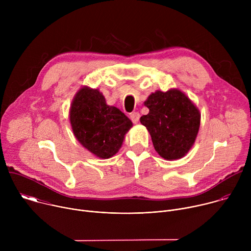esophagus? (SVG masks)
<instances>
[{
	"instance_id": "esophagus-1",
	"label": "esophagus",
	"mask_w": 251,
	"mask_h": 251,
	"mask_svg": "<svg viewBox=\"0 0 251 251\" xmlns=\"http://www.w3.org/2000/svg\"><path fill=\"white\" fill-rule=\"evenodd\" d=\"M130 119L132 120L133 123H138L140 119V114L138 112H132L130 113Z\"/></svg>"
}]
</instances>
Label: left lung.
Listing matches in <instances>:
<instances>
[{
  "instance_id": "obj_1",
  "label": "left lung",
  "mask_w": 251,
  "mask_h": 251,
  "mask_svg": "<svg viewBox=\"0 0 251 251\" xmlns=\"http://www.w3.org/2000/svg\"><path fill=\"white\" fill-rule=\"evenodd\" d=\"M144 105L149 113L140 122L149 131L156 152L169 161L183 158L193 147L200 129L197 106L178 89L157 90Z\"/></svg>"
}]
</instances>
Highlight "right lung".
<instances>
[{
    "label": "right lung",
    "mask_w": 251,
    "mask_h": 251,
    "mask_svg": "<svg viewBox=\"0 0 251 251\" xmlns=\"http://www.w3.org/2000/svg\"><path fill=\"white\" fill-rule=\"evenodd\" d=\"M69 120L80 144L101 159L114 156L122 146L125 134L133 126L118 108L106 104L98 89L80 88L70 105Z\"/></svg>",
    "instance_id": "1"
}]
</instances>
